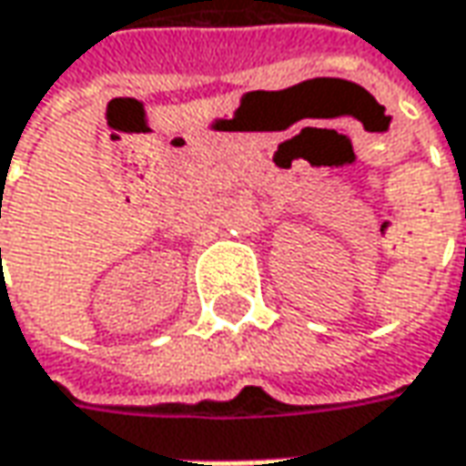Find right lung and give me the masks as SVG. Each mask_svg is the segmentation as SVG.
<instances>
[{
  "instance_id": "obj_1",
  "label": "right lung",
  "mask_w": 466,
  "mask_h": 466,
  "mask_svg": "<svg viewBox=\"0 0 466 466\" xmlns=\"http://www.w3.org/2000/svg\"><path fill=\"white\" fill-rule=\"evenodd\" d=\"M0 254H2V251H0Z\"/></svg>"
}]
</instances>
